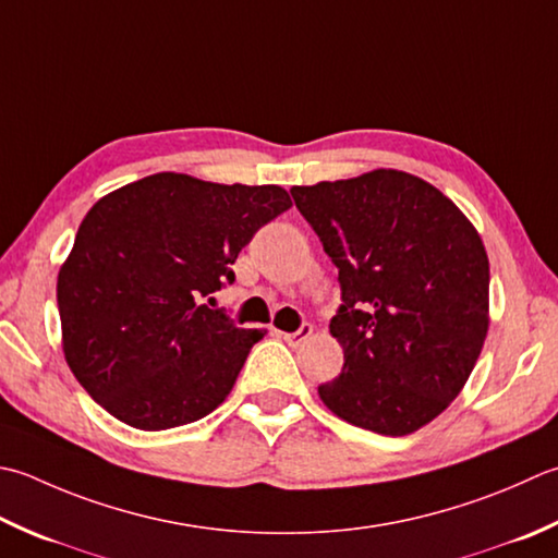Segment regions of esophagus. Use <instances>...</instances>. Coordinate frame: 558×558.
<instances>
[{"label": "esophagus", "mask_w": 558, "mask_h": 558, "mask_svg": "<svg viewBox=\"0 0 558 558\" xmlns=\"http://www.w3.org/2000/svg\"><path fill=\"white\" fill-rule=\"evenodd\" d=\"M312 336V326L310 324H302L298 331H292V333H280V338L286 343H290V345H302L304 341H307V338Z\"/></svg>", "instance_id": "esophagus-1"}]
</instances>
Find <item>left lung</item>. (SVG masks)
<instances>
[{
    "instance_id": "1",
    "label": "left lung",
    "mask_w": 558,
    "mask_h": 558,
    "mask_svg": "<svg viewBox=\"0 0 558 558\" xmlns=\"http://www.w3.org/2000/svg\"><path fill=\"white\" fill-rule=\"evenodd\" d=\"M294 205L338 268L329 324L343 369L319 387L338 418L416 433L466 385L488 331V256L464 213L407 171L292 185Z\"/></svg>"
}]
</instances>
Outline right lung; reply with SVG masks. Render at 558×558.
Segmentation results:
<instances>
[{
	"label": "right lung",
	"mask_w": 558,
	"mask_h": 558,
	"mask_svg": "<svg viewBox=\"0 0 558 558\" xmlns=\"http://www.w3.org/2000/svg\"><path fill=\"white\" fill-rule=\"evenodd\" d=\"M292 205L280 185H225L161 171L104 195L58 276L62 351L111 416L167 430L215 411L258 329H239L203 298L234 282L232 264Z\"/></svg>",
	"instance_id": "right-lung-1"
}]
</instances>
